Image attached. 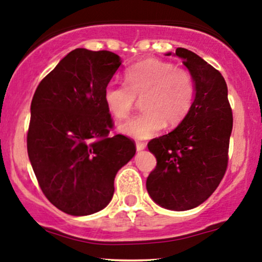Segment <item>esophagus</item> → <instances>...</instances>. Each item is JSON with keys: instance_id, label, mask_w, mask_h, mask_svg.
Returning a JSON list of instances; mask_svg holds the SVG:
<instances>
[{"instance_id": "34e87169", "label": "esophagus", "mask_w": 262, "mask_h": 262, "mask_svg": "<svg viewBox=\"0 0 262 262\" xmlns=\"http://www.w3.org/2000/svg\"><path fill=\"white\" fill-rule=\"evenodd\" d=\"M145 146H146V143H144V141H137V150L145 149Z\"/></svg>"}]
</instances>
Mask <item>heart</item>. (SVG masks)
<instances>
[{
	"label": "heart",
	"mask_w": 262,
	"mask_h": 262,
	"mask_svg": "<svg viewBox=\"0 0 262 262\" xmlns=\"http://www.w3.org/2000/svg\"><path fill=\"white\" fill-rule=\"evenodd\" d=\"M123 83H108L103 102L114 118L123 119L140 98L143 112L121 124L122 133L135 139H148L164 128L180 124L193 106L196 81L185 68L164 60L149 59L124 71Z\"/></svg>",
	"instance_id": "obj_1"
}]
</instances>
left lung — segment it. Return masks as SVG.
Wrapping results in <instances>:
<instances>
[{"label":"left lung","instance_id":"8db88e82","mask_svg":"<svg viewBox=\"0 0 262 262\" xmlns=\"http://www.w3.org/2000/svg\"><path fill=\"white\" fill-rule=\"evenodd\" d=\"M176 55L193 75L196 97L179 127L148 143L156 166L146 179V189L159 206L187 210L203 203L225 175L233 113L227 83L217 69L185 48H177Z\"/></svg>","mask_w":262,"mask_h":262}]
</instances>
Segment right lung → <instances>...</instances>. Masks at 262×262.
<instances>
[{
  "mask_svg": "<svg viewBox=\"0 0 262 262\" xmlns=\"http://www.w3.org/2000/svg\"><path fill=\"white\" fill-rule=\"evenodd\" d=\"M108 50L75 49L40 81L31 104L27 149L39 186L71 215L103 209L114 177L135 154L134 141L111 135L104 87L121 66Z\"/></svg>",
  "mask_w": 262,
  "mask_h": 262,
  "instance_id": "obj_1",
  "label": "right lung"
}]
</instances>
